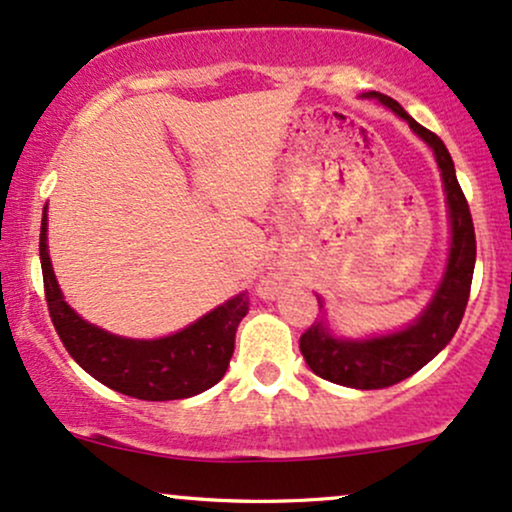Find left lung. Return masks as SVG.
<instances>
[{
  "label": "left lung",
  "mask_w": 512,
  "mask_h": 512,
  "mask_svg": "<svg viewBox=\"0 0 512 512\" xmlns=\"http://www.w3.org/2000/svg\"><path fill=\"white\" fill-rule=\"evenodd\" d=\"M363 96L375 98L385 108H390L404 122H409L416 137L431 146L440 168V178H443L450 219V252L443 279H440L431 301L411 325L404 330L375 334L366 339H344L334 337L325 320H317L301 337V354L315 375L330 380V383L356 387V390H380V387L402 383L404 378L424 368L455 337L464 308H467L469 289H472L477 238H474L469 204L464 199L460 182H457L455 163L438 134L421 127L402 105L385 93L368 91Z\"/></svg>",
  "instance_id": "8db88e82"
}]
</instances>
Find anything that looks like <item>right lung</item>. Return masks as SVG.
Instances as JSON below:
<instances>
[{
  "instance_id": "1",
  "label": "right lung",
  "mask_w": 512,
  "mask_h": 512,
  "mask_svg": "<svg viewBox=\"0 0 512 512\" xmlns=\"http://www.w3.org/2000/svg\"><path fill=\"white\" fill-rule=\"evenodd\" d=\"M40 267L45 301L62 344L88 375L110 390L146 402H168L195 397L226 375L236 330L250 308L245 291L185 330L158 339H129L91 325L64 301L48 255V214L40 223Z\"/></svg>"
}]
</instances>
